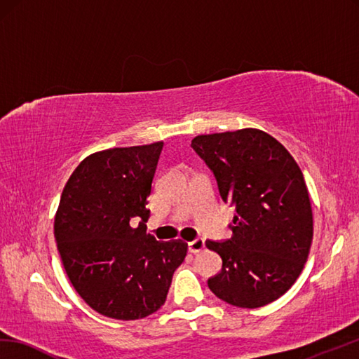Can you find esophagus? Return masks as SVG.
Instances as JSON below:
<instances>
[{"mask_svg":"<svg viewBox=\"0 0 359 359\" xmlns=\"http://www.w3.org/2000/svg\"><path fill=\"white\" fill-rule=\"evenodd\" d=\"M188 248H189V252L197 254V252H200L205 248V240L203 238H196L194 241H189Z\"/></svg>","mask_w":359,"mask_h":359,"instance_id":"esophagus-1","label":"esophagus"}]
</instances>
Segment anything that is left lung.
Masks as SVG:
<instances>
[{"label": "left lung", "mask_w": 359, "mask_h": 359, "mask_svg": "<svg viewBox=\"0 0 359 359\" xmlns=\"http://www.w3.org/2000/svg\"><path fill=\"white\" fill-rule=\"evenodd\" d=\"M191 147L214 172L223 202L236 208L232 237L206 241L223 262L208 286L245 309L275 302L299 277L312 245L302 170L277 139L257 128L196 136Z\"/></svg>", "instance_id": "obj_1"}]
</instances>
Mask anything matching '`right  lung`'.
<instances>
[{
  "label": "right lung",
  "instance_id": "obj_1",
  "mask_svg": "<svg viewBox=\"0 0 359 359\" xmlns=\"http://www.w3.org/2000/svg\"><path fill=\"white\" fill-rule=\"evenodd\" d=\"M163 142L90 154L67 180L55 215L64 269L81 298L108 318L139 320L165 303L187 257L182 240L147 232L145 205ZM141 219L133 229L129 220Z\"/></svg>",
  "mask_w": 359,
  "mask_h": 359
}]
</instances>
